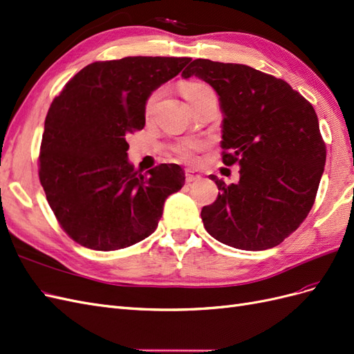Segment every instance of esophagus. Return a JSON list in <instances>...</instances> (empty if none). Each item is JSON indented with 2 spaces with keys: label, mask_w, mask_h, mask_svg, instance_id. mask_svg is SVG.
I'll return each mask as SVG.
<instances>
[{
  "label": "esophagus",
  "mask_w": 354,
  "mask_h": 354,
  "mask_svg": "<svg viewBox=\"0 0 354 354\" xmlns=\"http://www.w3.org/2000/svg\"><path fill=\"white\" fill-rule=\"evenodd\" d=\"M185 177H186V183H189V185L192 183V181H196V180L201 178V176L198 173H195V171H192V169L185 171Z\"/></svg>",
  "instance_id": "1"
}]
</instances>
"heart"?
Masks as SVG:
<instances>
[{
    "label": "heart",
    "instance_id": "1",
    "mask_svg": "<svg viewBox=\"0 0 354 354\" xmlns=\"http://www.w3.org/2000/svg\"><path fill=\"white\" fill-rule=\"evenodd\" d=\"M207 88H209L208 85L202 84V82L187 81V82H183V84L180 85V93H181V95H183V97L186 99V102L190 104V103H194V102L199 97V95H201L203 91H205ZM159 97H160V90L153 91V93L147 97L146 104H145V113H146L147 116L151 115L152 111L155 109V106H156ZM195 149H196V145H195V143H183V145H180V146L176 149V152H177V155H178L180 158L189 159V158H192V153H194Z\"/></svg>",
    "mask_w": 354,
    "mask_h": 354
}]
</instances>
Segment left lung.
Returning <instances> with one entry per match:
<instances>
[{"label": "left lung", "mask_w": 354, "mask_h": 354, "mask_svg": "<svg viewBox=\"0 0 354 354\" xmlns=\"http://www.w3.org/2000/svg\"><path fill=\"white\" fill-rule=\"evenodd\" d=\"M220 95L223 164L239 183L216 176L218 196L203 207L207 232L224 245L263 251L283 242L312 209L326 160L313 106L286 81L238 63L196 59L181 73Z\"/></svg>", "instance_id": "obj_1"}]
</instances>
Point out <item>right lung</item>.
I'll return each mask as SVG.
<instances>
[{
  "label": "right lung",
  "mask_w": 354,
  "mask_h": 354,
  "mask_svg": "<svg viewBox=\"0 0 354 354\" xmlns=\"http://www.w3.org/2000/svg\"><path fill=\"white\" fill-rule=\"evenodd\" d=\"M190 57L94 62L55 97L44 122L38 174L68 236L85 248L116 251L152 234L164 202L185 185L177 164L142 174L127 159V136L143 130L145 104Z\"/></svg>",
  "instance_id": "right-lung-1"
}]
</instances>
